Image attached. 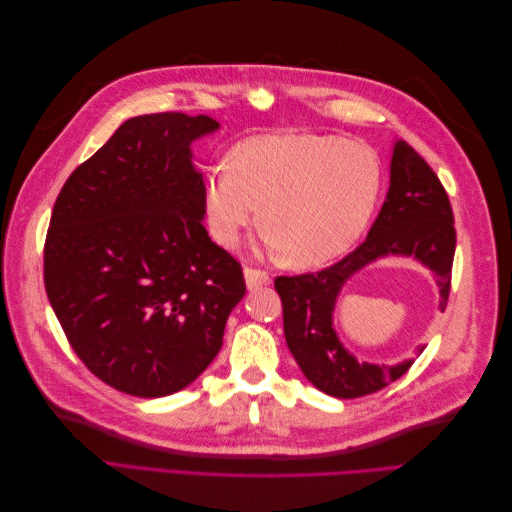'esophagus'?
<instances>
[{"instance_id":"1","label":"esophagus","mask_w":512,"mask_h":512,"mask_svg":"<svg viewBox=\"0 0 512 512\" xmlns=\"http://www.w3.org/2000/svg\"><path fill=\"white\" fill-rule=\"evenodd\" d=\"M243 275H245L247 290H256V288H262L271 282V277L265 271H258V269H245Z\"/></svg>"}]
</instances>
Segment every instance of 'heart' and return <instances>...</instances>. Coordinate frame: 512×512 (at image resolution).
<instances>
[{"label":"heart","mask_w":512,"mask_h":512,"mask_svg":"<svg viewBox=\"0 0 512 512\" xmlns=\"http://www.w3.org/2000/svg\"><path fill=\"white\" fill-rule=\"evenodd\" d=\"M380 190V162L365 143L329 134H269L235 147L203 185L211 237L235 250L247 228L292 267L342 256L365 230Z\"/></svg>","instance_id":"1"}]
</instances>
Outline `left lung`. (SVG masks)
Instances as JSON below:
<instances>
[{
  "mask_svg": "<svg viewBox=\"0 0 512 512\" xmlns=\"http://www.w3.org/2000/svg\"><path fill=\"white\" fill-rule=\"evenodd\" d=\"M455 243L453 209L440 179L406 141L395 138L389 192L367 239L329 269L275 280L286 344L305 378L322 393L352 399L376 393L404 376L414 359L378 365L359 361L344 346L333 322L337 299L348 280L371 262L412 256L436 275L444 309L451 292Z\"/></svg>",
  "mask_w": 512,
  "mask_h": 512,
  "instance_id": "8db88e82",
  "label": "left lung"
}]
</instances>
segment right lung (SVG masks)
<instances>
[{"mask_svg": "<svg viewBox=\"0 0 512 512\" xmlns=\"http://www.w3.org/2000/svg\"><path fill=\"white\" fill-rule=\"evenodd\" d=\"M198 115L123 121L61 188L44 245L53 312L91 374L134 397L192 384L245 294L239 262L203 226Z\"/></svg>", "mask_w": 512, "mask_h": 512, "instance_id": "add662e5", "label": "right lung"}]
</instances>
